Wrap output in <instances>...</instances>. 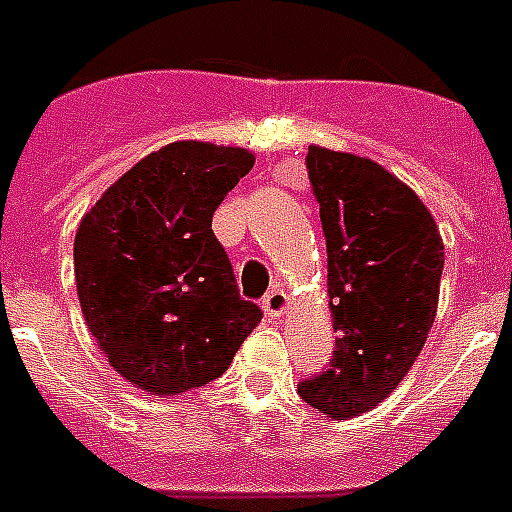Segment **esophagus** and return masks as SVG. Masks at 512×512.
Here are the masks:
<instances>
[{
	"mask_svg": "<svg viewBox=\"0 0 512 512\" xmlns=\"http://www.w3.org/2000/svg\"><path fill=\"white\" fill-rule=\"evenodd\" d=\"M263 311L268 313L271 319L281 316V313L287 311V292H284V289H271V292L263 297Z\"/></svg>",
	"mask_w": 512,
	"mask_h": 512,
	"instance_id": "esophagus-1",
	"label": "esophagus"
}]
</instances>
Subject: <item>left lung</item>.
Returning <instances> with one entry per match:
<instances>
[{
  "label": "left lung",
  "mask_w": 512,
  "mask_h": 512,
  "mask_svg": "<svg viewBox=\"0 0 512 512\" xmlns=\"http://www.w3.org/2000/svg\"><path fill=\"white\" fill-rule=\"evenodd\" d=\"M305 167L327 236L337 340L327 372L297 393L342 420L374 409L420 356L436 319L444 241L417 193L380 164L311 146Z\"/></svg>",
  "instance_id": "left-lung-1"
}]
</instances>
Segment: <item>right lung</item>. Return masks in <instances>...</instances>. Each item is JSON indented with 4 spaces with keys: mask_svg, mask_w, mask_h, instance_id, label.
Instances as JSON below:
<instances>
[{
    "mask_svg": "<svg viewBox=\"0 0 512 512\" xmlns=\"http://www.w3.org/2000/svg\"><path fill=\"white\" fill-rule=\"evenodd\" d=\"M252 164L244 148L164 146L119 177L76 231L84 321L116 372L151 396L217 380L263 319L212 233L217 204Z\"/></svg>",
    "mask_w": 512,
    "mask_h": 512,
    "instance_id": "1",
    "label": "right lung"
}]
</instances>
